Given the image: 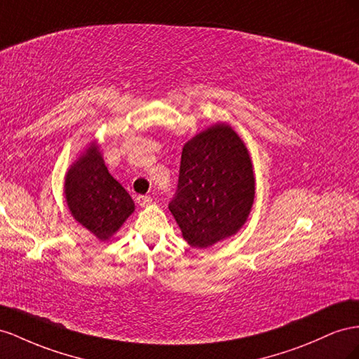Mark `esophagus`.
I'll return each mask as SVG.
<instances>
[{"mask_svg":"<svg viewBox=\"0 0 359 359\" xmlns=\"http://www.w3.org/2000/svg\"><path fill=\"white\" fill-rule=\"evenodd\" d=\"M151 202H152V198H151V196H147V195L137 196V203H139L140 207H148Z\"/></svg>","mask_w":359,"mask_h":359,"instance_id":"1","label":"esophagus"}]
</instances>
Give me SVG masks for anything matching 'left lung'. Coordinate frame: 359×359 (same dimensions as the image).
Instances as JSON below:
<instances>
[{"instance_id": "obj_1", "label": "left lung", "mask_w": 359, "mask_h": 359, "mask_svg": "<svg viewBox=\"0 0 359 359\" xmlns=\"http://www.w3.org/2000/svg\"><path fill=\"white\" fill-rule=\"evenodd\" d=\"M255 195L245 143L219 123L184 144L169 210L190 246L208 248L243 226Z\"/></svg>"}]
</instances>
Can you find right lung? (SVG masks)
I'll return each mask as SVG.
<instances>
[{
	"instance_id": "right-lung-1",
	"label": "right lung",
	"mask_w": 359,
	"mask_h": 359,
	"mask_svg": "<svg viewBox=\"0 0 359 359\" xmlns=\"http://www.w3.org/2000/svg\"><path fill=\"white\" fill-rule=\"evenodd\" d=\"M65 195L75 220L102 241L134 211L131 196L110 175L95 144L67 172Z\"/></svg>"
}]
</instances>
